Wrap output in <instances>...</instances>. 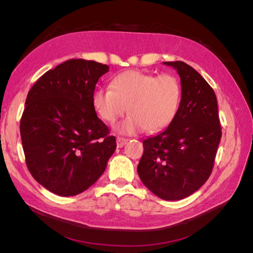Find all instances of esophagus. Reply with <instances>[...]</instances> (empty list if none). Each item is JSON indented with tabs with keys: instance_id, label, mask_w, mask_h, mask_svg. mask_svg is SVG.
Wrapping results in <instances>:
<instances>
[{
	"instance_id": "esophagus-1",
	"label": "esophagus",
	"mask_w": 253,
	"mask_h": 253,
	"mask_svg": "<svg viewBox=\"0 0 253 253\" xmlns=\"http://www.w3.org/2000/svg\"><path fill=\"white\" fill-rule=\"evenodd\" d=\"M127 142V139L126 138H121V137H118L116 139V143H117V148H122L124 145Z\"/></svg>"
}]
</instances>
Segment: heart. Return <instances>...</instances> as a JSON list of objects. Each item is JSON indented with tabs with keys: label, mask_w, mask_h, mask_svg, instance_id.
Here are the masks:
<instances>
[{
	"label": "heart",
	"mask_w": 253,
	"mask_h": 253,
	"mask_svg": "<svg viewBox=\"0 0 253 253\" xmlns=\"http://www.w3.org/2000/svg\"><path fill=\"white\" fill-rule=\"evenodd\" d=\"M112 88H98L93 105L104 121L114 124L126 111L128 116L115 126L119 134L156 133L171 124L178 111L181 88L172 75L156 76L138 71L117 75Z\"/></svg>",
	"instance_id": "1"
}]
</instances>
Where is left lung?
Wrapping results in <instances>:
<instances>
[{
  "label": "left lung",
  "instance_id": "left-lung-1",
  "mask_svg": "<svg viewBox=\"0 0 253 253\" xmlns=\"http://www.w3.org/2000/svg\"><path fill=\"white\" fill-rule=\"evenodd\" d=\"M164 64L180 78L179 108L169 126L142 141L137 172L152 193L165 201H179L209 178L221 128L215 93L200 73L181 61Z\"/></svg>",
  "mask_w": 253,
  "mask_h": 253
}]
</instances>
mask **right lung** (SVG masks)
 Masks as SVG:
<instances>
[{
	"label": "right lung",
	"mask_w": 253,
	"mask_h": 253,
	"mask_svg": "<svg viewBox=\"0 0 253 253\" xmlns=\"http://www.w3.org/2000/svg\"><path fill=\"white\" fill-rule=\"evenodd\" d=\"M109 70L96 61L67 60L28 91L20 124L26 165L57 195L74 196L93 186L116 150L93 105L96 84Z\"/></svg>",
	"instance_id": "right-lung-1"
}]
</instances>
